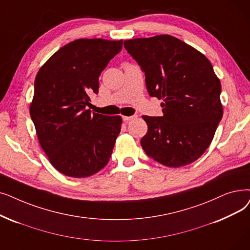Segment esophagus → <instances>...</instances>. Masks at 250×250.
Returning <instances> with one entry per match:
<instances>
[{
	"instance_id": "obj_1",
	"label": "esophagus",
	"mask_w": 250,
	"mask_h": 250,
	"mask_svg": "<svg viewBox=\"0 0 250 250\" xmlns=\"http://www.w3.org/2000/svg\"><path fill=\"white\" fill-rule=\"evenodd\" d=\"M137 118V115L134 114L132 116H123V119L125 122H129V121H134V119Z\"/></svg>"
}]
</instances>
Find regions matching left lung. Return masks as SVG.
Masks as SVG:
<instances>
[{"mask_svg":"<svg viewBox=\"0 0 250 250\" xmlns=\"http://www.w3.org/2000/svg\"><path fill=\"white\" fill-rule=\"evenodd\" d=\"M124 46L145 72L149 95L164 100V115L143 116L148 132L142 148L166 167L192 164L210 145L223 117L222 86L211 63L167 35L127 40Z\"/></svg>","mask_w":250,"mask_h":250,"instance_id":"left-lung-1","label":"left lung"}]
</instances>
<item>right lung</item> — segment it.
I'll list each match as a JSON object with an SVG mask.
<instances>
[{
	"label": "right lung",
	"mask_w": 250,
	"mask_h": 250,
	"mask_svg": "<svg viewBox=\"0 0 250 250\" xmlns=\"http://www.w3.org/2000/svg\"><path fill=\"white\" fill-rule=\"evenodd\" d=\"M122 49L123 40L80 39L59 49L37 74L30 117L51 165L65 176L90 177L111 157L122 117L91 113L86 106Z\"/></svg>",
	"instance_id": "right-lung-1"
}]
</instances>
